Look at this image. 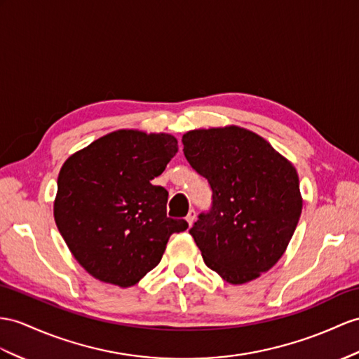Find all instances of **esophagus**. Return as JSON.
Segmentation results:
<instances>
[{"mask_svg": "<svg viewBox=\"0 0 359 359\" xmlns=\"http://www.w3.org/2000/svg\"><path fill=\"white\" fill-rule=\"evenodd\" d=\"M195 219H196V212H195V210H194V208H191V210H190V212H189V215L186 216V221L189 222V225H191V224H194V222H195Z\"/></svg>", "mask_w": 359, "mask_h": 359, "instance_id": "esophagus-1", "label": "esophagus"}]
</instances>
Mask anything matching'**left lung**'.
<instances>
[{
	"label": "left lung",
	"instance_id": "8db88e82",
	"mask_svg": "<svg viewBox=\"0 0 359 359\" xmlns=\"http://www.w3.org/2000/svg\"><path fill=\"white\" fill-rule=\"evenodd\" d=\"M184 155L212 189L189 230L205 265L242 285L273 268L302 215L299 175L266 140L238 126L182 135Z\"/></svg>",
	"mask_w": 359,
	"mask_h": 359
}]
</instances>
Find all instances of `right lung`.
I'll list each match as a JSON object with an SVG mask.
<instances>
[{"label": "right lung", "mask_w": 359, "mask_h": 359, "mask_svg": "<svg viewBox=\"0 0 359 359\" xmlns=\"http://www.w3.org/2000/svg\"><path fill=\"white\" fill-rule=\"evenodd\" d=\"M178 152L169 134L121 129L64 163L55 221L74 259L100 282L128 287L160 264L184 219L165 213L168 190L154 186Z\"/></svg>", "instance_id": "1"}]
</instances>
